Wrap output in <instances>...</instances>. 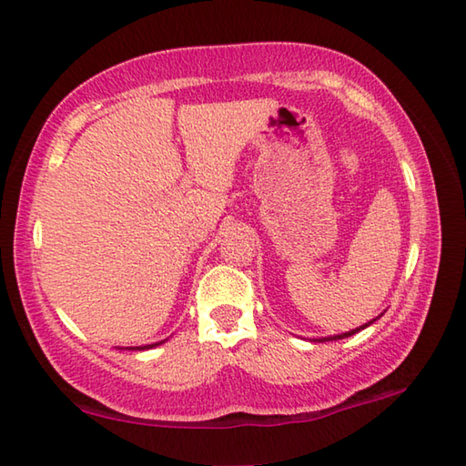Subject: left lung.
Masks as SVG:
<instances>
[{
	"label": "left lung",
	"mask_w": 466,
	"mask_h": 466,
	"mask_svg": "<svg viewBox=\"0 0 466 466\" xmlns=\"http://www.w3.org/2000/svg\"><path fill=\"white\" fill-rule=\"evenodd\" d=\"M374 320H370L369 324H364V326H360V329H354V330H350V332H344V334H339V336H329V339H319V342H326V340H340V339H346V336H352V334H356V332H360V330H364L366 326H370Z\"/></svg>",
	"instance_id": "left-lung-1"
}]
</instances>
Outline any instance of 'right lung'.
I'll use <instances>...</instances> for the list:
<instances>
[{"instance_id": "1", "label": "right lung", "mask_w": 466, "mask_h": 466, "mask_svg": "<svg viewBox=\"0 0 466 466\" xmlns=\"http://www.w3.org/2000/svg\"><path fill=\"white\" fill-rule=\"evenodd\" d=\"M160 344V342H157ZM152 346H156V344H150V346H136V350H144V349H152Z\"/></svg>"}]
</instances>
